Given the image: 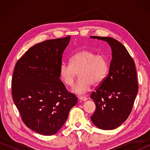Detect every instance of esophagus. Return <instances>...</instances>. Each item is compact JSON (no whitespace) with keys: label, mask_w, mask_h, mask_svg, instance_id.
<instances>
[{"label":"esophagus","mask_w":150,"mask_h":150,"mask_svg":"<svg viewBox=\"0 0 150 150\" xmlns=\"http://www.w3.org/2000/svg\"><path fill=\"white\" fill-rule=\"evenodd\" d=\"M79 98L81 100H83V101H86L87 100V98L86 97V96H79Z\"/></svg>","instance_id":"esophagus-1"}]
</instances>
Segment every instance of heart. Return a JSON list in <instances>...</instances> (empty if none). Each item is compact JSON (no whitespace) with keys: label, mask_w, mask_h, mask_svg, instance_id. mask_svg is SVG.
<instances>
[{"label":"heart","mask_w":150,"mask_h":150,"mask_svg":"<svg viewBox=\"0 0 150 150\" xmlns=\"http://www.w3.org/2000/svg\"><path fill=\"white\" fill-rule=\"evenodd\" d=\"M109 71L108 60L105 55H96L90 50L76 52L70 58V64L62 63L59 67V77L65 85L71 87L77 77L79 79L72 88V92L83 95L87 93L93 84L99 85L105 79Z\"/></svg>","instance_id":"1"}]
</instances>
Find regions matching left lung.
<instances>
[{
    "label": "left lung",
    "instance_id": "left-lung-1",
    "mask_svg": "<svg viewBox=\"0 0 150 150\" xmlns=\"http://www.w3.org/2000/svg\"><path fill=\"white\" fill-rule=\"evenodd\" d=\"M90 38L107 42L112 50L108 76L91 95L96 105L91 119L101 130H114L128 118L138 94L135 63L118 40L110 37Z\"/></svg>",
    "mask_w": 150,
    "mask_h": 150
}]
</instances>
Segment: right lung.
Listing matches in <instances>:
<instances>
[{"mask_svg":"<svg viewBox=\"0 0 150 150\" xmlns=\"http://www.w3.org/2000/svg\"><path fill=\"white\" fill-rule=\"evenodd\" d=\"M71 37L35 44L18 61L12 79V95L26 126L44 136L59 131L77 103L59 79L63 53Z\"/></svg>","mask_w":150,"mask_h":150,"instance_id":"right-lung-1","label":"right lung"}]
</instances>
